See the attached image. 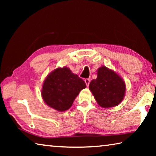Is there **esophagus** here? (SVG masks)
Wrapping results in <instances>:
<instances>
[{"label": "esophagus", "mask_w": 156, "mask_h": 156, "mask_svg": "<svg viewBox=\"0 0 156 156\" xmlns=\"http://www.w3.org/2000/svg\"><path fill=\"white\" fill-rule=\"evenodd\" d=\"M84 83H85L87 87H88L89 84V83H90V80H89V78H86L85 80H84Z\"/></svg>", "instance_id": "esophagus-1"}]
</instances>
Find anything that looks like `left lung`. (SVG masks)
I'll use <instances>...</instances> for the list:
<instances>
[{
    "label": "left lung",
    "mask_w": 156,
    "mask_h": 156,
    "mask_svg": "<svg viewBox=\"0 0 156 156\" xmlns=\"http://www.w3.org/2000/svg\"><path fill=\"white\" fill-rule=\"evenodd\" d=\"M89 88L97 103L102 108L117 106L122 101L126 92L122 77L105 66L98 69L97 78L91 81Z\"/></svg>",
    "instance_id": "8db88e82"
}]
</instances>
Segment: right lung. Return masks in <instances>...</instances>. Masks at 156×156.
Masks as SVG:
<instances>
[{
  "mask_svg": "<svg viewBox=\"0 0 156 156\" xmlns=\"http://www.w3.org/2000/svg\"><path fill=\"white\" fill-rule=\"evenodd\" d=\"M85 87L83 79L73 73L69 68L58 67L44 79L41 96L47 105L62 112L72 107L80 91Z\"/></svg>",
  "mask_w": 156,
  "mask_h": 156,
  "instance_id": "1",
  "label": "right lung"
}]
</instances>
